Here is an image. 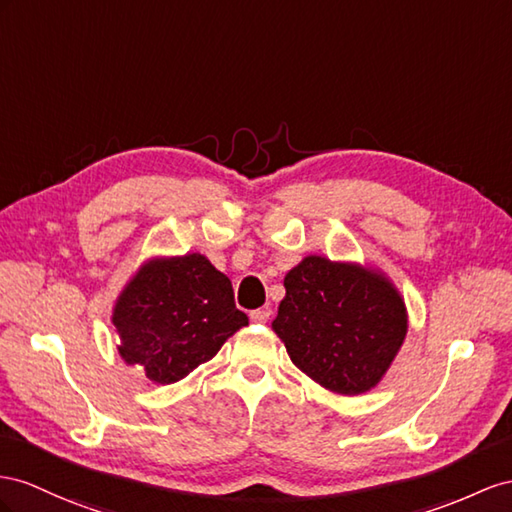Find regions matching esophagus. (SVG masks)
<instances>
[{
  "mask_svg": "<svg viewBox=\"0 0 512 512\" xmlns=\"http://www.w3.org/2000/svg\"><path fill=\"white\" fill-rule=\"evenodd\" d=\"M270 309L268 307H264V309H255V311H251V320L255 322V324H266L268 320H270Z\"/></svg>",
  "mask_w": 512,
  "mask_h": 512,
  "instance_id": "1",
  "label": "esophagus"
}]
</instances>
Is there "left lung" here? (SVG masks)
<instances>
[{"instance_id": "1", "label": "left lung", "mask_w": 512, "mask_h": 512, "mask_svg": "<svg viewBox=\"0 0 512 512\" xmlns=\"http://www.w3.org/2000/svg\"><path fill=\"white\" fill-rule=\"evenodd\" d=\"M272 331L309 378L344 396L381 383L406 337V307L385 274L309 255L285 274Z\"/></svg>"}]
</instances>
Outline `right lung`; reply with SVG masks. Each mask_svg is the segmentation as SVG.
<instances>
[{
	"instance_id": "1",
	"label": "right lung",
	"mask_w": 512,
	"mask_h": 512,
	"mask_svg": "<svg viewBox=\"0 0 512 512\" xmlns=\"http://www.w3.org/2000/svg\"><path fill=\"white\" fill-rule=\"evenodd\" d=\"M112 324L125 363L170 385L212 359L248 318L235 307L229 277L188 253L142 264L116 300Z\"/></svg>"
}]
</instances>
